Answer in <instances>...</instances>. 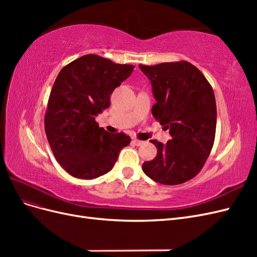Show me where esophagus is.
I'll list each match as a JSON object with an SVG mask.
<instances>
[{
  "label": "esophagus",
  "instance_id": "esophagus-1",
  "mask_svg": "<svg viewBox=\"0 0 257 257\" xmlns=\"http://www.w3.org/2000/svg\"><path fill=\"white\" fill-rule=\"evenodd\" d=\"M133 144L135 146H142L144 144L143 141H139V139H133Z\"/></svg>",
  "mask_w": 257,
  "mask_h": 257
}]
</instances>
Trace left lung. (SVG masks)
Listing matches in <instances>:
<instances>
[{"label":"left lung","mask_w":257,"mask_h":257,"mask_svg":"<svg viewBox=\"0 0 257 257\" xmlns=\"http://www.w3.org/2000/svg\"><path fill=\"white\" fill-rule=\"evenodd\" d=\"M152 83L155 103L152 114L172 139L158 148L152 161L143 164L144 173L155 182L177 185L191 180L205 165L213 147L216 105L211 84L190 62L139 65Z\"/></svg>","instance_id":"left-lung-1"}]
</instances>
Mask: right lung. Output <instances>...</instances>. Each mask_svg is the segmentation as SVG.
Listing matches in <instances>:
<instances>
[{"instance_id": "obj_1", "label": "right lung", "mask_w": 257, "mask_h": 257, "mask_svg": "<svg viewBox=\"0 0 257 257\" xmlns=\"http://www.w3.org/2000/svg\"><path fill=\"white\" fill-rule=\"evenodd\" d=\"M134 65L85 54L61 69L45 113V132L54 158L79 179H94L113 167L131 143L124 133L109 134L95 115L110 106V94L131 76Z\"/></svg>"}]
</instances>
